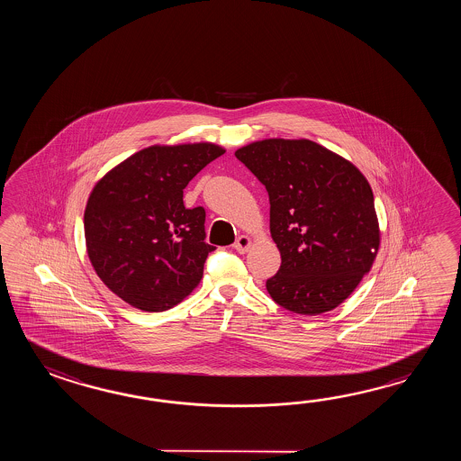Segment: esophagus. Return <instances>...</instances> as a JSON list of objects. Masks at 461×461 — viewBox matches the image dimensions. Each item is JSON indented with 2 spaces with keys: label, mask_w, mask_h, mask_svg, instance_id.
Instances as JSON below:
<instances>
[{
  "label": "esophagus",
  "mask_w": 461,
  "mask_h": 461,
  "mask_svg": "<svg viewBox=\"0 0 461 461\" xmlns=\"http://www.w3.org/2000/svg\"><path fill=\"white\" fill-rule=\"evenodd\" d=\"M252 245V239L249 235H240L237 240H235L234 249L239 254H245Z\"/></svg>",
  "instance_id": "34e87169"
}]
</instances>
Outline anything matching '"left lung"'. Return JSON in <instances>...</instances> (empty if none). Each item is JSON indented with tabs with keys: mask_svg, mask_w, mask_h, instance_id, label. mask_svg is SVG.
<instances>
[{
	"mask_svg": "<svg viewBox=\"0 0 461 461\" xmlns=\"http://www.w3.org/2000/svg\"><path fill=\"white\" fill-rule=\"evenodd\" d=\"M235 157L270 199V234L282 265L267 280V292L294 313L331 312L379 252L369 181L349 159L306 138H267L239 148Z\"/></svg>",
	"mask_w": 461,
	"mask_h": 461,
	"instance_id": "obj_1",
	"label": "left lung"
}]
</instances>
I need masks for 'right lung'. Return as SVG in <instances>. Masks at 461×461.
I'll return each mask as SVG.
<instances>
[{
  "label": "right lung",
  "mask_w": 461,
  "mask_h": 461,
  "mask_svg": "<svg viewBox=\"0 0 461 461\" xmlns=\"http://www.w3.org/2000/svg\"><path fill=\"white\" fill-rule=\"evenodd\" d=\"M226 153L216 143L151 145L98 179L84 212L90 264L125 303L158 313L196 288L207 255L206 212L186 209L183 189Z\"/></svg>",
  "instance_id": "add662e5"
}]
</instances>
